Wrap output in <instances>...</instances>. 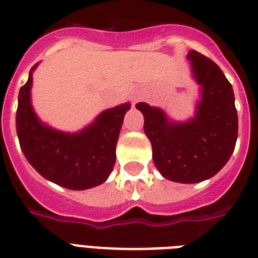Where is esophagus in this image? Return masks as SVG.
I'll return each instance as SVG.
<instances>
[{"instance_id": "esophagus-1", "label": "esophagus", "mask_w": 258, "mask_h": 258, "mask_svg": "<svg viewBox=\"0 0 258 258\" xmlns=\"http://www.w3.org/2000/svg\"><path fill=\"white\" fill-rule=\"evenodd\" d=\"M138 100H139V96H137V95H134V96H133V101H134V103H137Z\"/></svg>"}]
</instances>
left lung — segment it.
I'll return each mask as SVG.
<instances>
[{
  "instance_id": "left-lung-1",
  "label": "left lung",
  "mask_w": 258,
  "mask_h": 258,
  "mask_svg": "<svg viewBox=\"0 0 258 258\" xmlns=\"http://www.w3.org/2000/svg\"><path fill=\"white\" fill-rule=\"evenodd\" d=\"M192 76L201 86L196 116L183 123L170 120L161 108L138 103L145 133L162 175L179 183H197L220 171L236 147L238 117L232 84L210 58L190 50Z\"/></svg>"
}]
</instances>
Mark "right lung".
<instances>
[{"mask_svg":"<svg viewBox=\"0 0 258 258\" xmlns=\"http://www.w3.org/2000/svg\"><path fill=\"white\" fill-rule=\"evenodd\" d=\"M18 93L16 125L25 158L38 174L53 183L86 190L103 183L112 171L116 159V143L130 103L105 109L76 134L61 133L44 124L30 103L32 74Z\"/></svg>","mask_w":258,"mask_h":258,"instance_id":"obj_1","label":"right lung"}]
</instances>
